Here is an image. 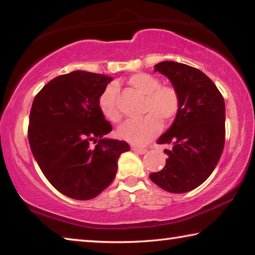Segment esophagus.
I'll return each mask as SVG.
<instances>
[{"label":"esophagus","mask_w":255,"mask_h":255,"mask_svg":"<svg viewBox=\"0 0 255 255\" xmlns=\"http://www.w3.org/2000/svg\"><path fill=\"white\" fill-rule=\"evenodd\" d=\"M131 149L133 150V152H136L138 154H145L147 153V149L144 148V147H137V146H132Z\"/></svg>","instance_id":"esophagus-1"}]
</instances>
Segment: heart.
<instances>
[{"mask_svg": "<svg viewBox=\"0 0 255 255\" xmlns=\"http://www.w3.org/2000/svg\"><path fill=\"white\" fill-rule=\"evenodd\" d=\"M128 84L144 96L141 114L144 117L129 120L119 128L118 133L123 139L131 144L143 145L157 135L162 124L173 122L181 107L180 94L174 86L162 85L156 76L148 73H135L128 79ZM117 86L110 84L103 90L99 98V108L111 123L122 120V111L116 101Z\"/></svg>", "mask_w": 255, "mask_h": 255, "instance_id": "1", "label": "heart"}]
</instances>
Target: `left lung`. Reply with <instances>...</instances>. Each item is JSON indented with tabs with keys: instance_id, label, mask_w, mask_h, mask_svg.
<instances>
[{
	"instance_id": "obj_1",
	"label": "left lung",
	"mask_w": 255,
	"mask_h": 255,
	"mask_svg": "<svg viewBox=\"0 0 255 255\" xmlns=\"http://www.w3.org/2000/svg\"><path fill=\"white\" fill-rule=\"evenodd\" d=\"M178 90L181 107L172 126L157 144H171L165 149L166 164L149 174L159 188L184 193L209 178L222 156L225 144V101L217 86L205 73L176 62L155 65Z\"/></svg>"
}]
</instances>
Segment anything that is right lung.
<instances>
[{"label":"right lung","instance_id":"obj_1","mask_svg":"<svg viewBox=\"0 0 255 255\" xmlns=\"http://www.w3.org/2000/svg\"><path fill=\"white\" fill-rule=\"evenodd\" d=\"M111 80L74 71L55 77L33 99L28 127L33 157L50 184L73 199H92L109 187L120 154L130 149L125 140L103 137L112 126L99 98Z\"/></svg>","mask_w":255,"mask_h":255}]
</instances>
